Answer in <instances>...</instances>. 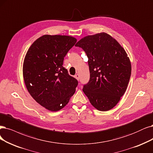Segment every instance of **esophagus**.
Returning a JSON list of instances; mask_svg holds the SVG:
<instances>
[{"instance_id": "1", "label": "esophagus", "mask_w": 153, "mask_h": 153, "mask_svg": "<svg viewBox=\"0 0 153 153\" xmlns=\"http://www.w3.org/2000/svg\"><path fill=\"white\" fill-rule=\"evenodd\" d=\"M79 77H80V76H79V75L78 74H76L75 76H74V77H75L76 79H77V80H79Z\"/></svg>"}]
</instances>
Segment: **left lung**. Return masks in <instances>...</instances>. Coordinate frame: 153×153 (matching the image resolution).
<instances>
[{
	"mask_svg": "<svg viewBox=\"0 0 153 153\" xmlns=\"http://www.w3.org/2000/svg\"><path fill=\"white\" fill-rule=\"evenodd\" d=\"M75 46L81 48L88 58L90 78L83 92L97 110H111L125 93L131 75L125 50L105 33L84 37Z\"/></svg>",
	"mask_w": 153,
	"mask_h": 153,
	"instance_id": "obj_1",
	"label": "left lung"
}]
</instances>
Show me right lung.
<instances>
[{
    "mask_svg": "<svg viewBox=\"0 0 153 153\" xmlns=\"http://www.w3.org/2000/svg\"><path fill=\"white\" fill-rule=\"evenodd\" d=\"M77 39L69 36L43 35L28 49L23 77L28 92L37 103L56 111L68 103L78 81L63 67L67 52Z\"/></svg>",
    "mask_w": 153,
    "mask_h": 153,
    "instance_id": "right-lung-1",
    "label": "right lung"
}]
</instances>
